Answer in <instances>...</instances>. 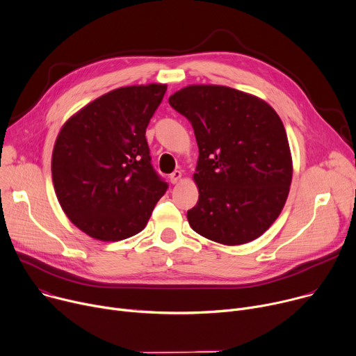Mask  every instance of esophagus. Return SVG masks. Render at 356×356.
I'll list each match as a JSON object with an SVG mask.
<instances>
[{"mask_svg": "<svg viewBox=\"0 0 356 356\" xmlns=\"http://www.w3.org/2000/svg\"><path fill=\"white\" fill-rule=\"evenodd\" d=\"M181 177H183V173H181L180 170H175V172L170 175V181H172L173 184H176V183H179V181L181 180Z\"/></svg>", "mask_w": 356, "mask_h": 356, "instance_id": "esophagus-1", "label": "esophagus"}]
</instances>
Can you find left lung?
Instances as JSON below:
<instances>
[{"label":"left lung","mask_w":356,"mask_h":356,"mask_svg":"<svg viewBox=\"0 0 356 356\" xmlns=\"http://www.w3.org/2000/svg\"><path fill=\"white\" fill-rule=\"evenodd\" d=\"M169 104L195 131L199 202L187 211L197 234L240 245L280 216L293 180V157L277 112L254 95L221 85H188Z\"/></svg>","instance_id":"8db88e82"}]
</instances>
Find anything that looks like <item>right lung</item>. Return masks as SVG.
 Masks as SVG:
<instances>
[{
  "label": "right lung",
  "instance_id": "obj_1",
  "mask_svg": "<svg viewBox=\"0 0 356 356\" xmlns=\"http://www.w3.org/2000/svg\"><path fill=\"white\" fill-rule=\"evenodd\" d=\"M166 83L113 89L72 115L52 150V181L68 218L89 237L140 233L168 190L150 163L146 127Z\"/></svg>",
  "mask_w": 356,
  "mask_h": 356
}]
</instances>
